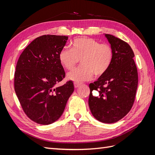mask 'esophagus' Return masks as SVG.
I'll use <instances>...</instances> for the list:
<instances>
[{"instance_id":"1","label":"esophagus","mask_w":155,"mask_h":155,"mask_svg":"<svg viewBox=\"0 0 155 155\" xmlns=\"http://www.w3.org/2000/svg\"><path fill=\"white\" fill-rule=\"evenodd\" d=\"M80 85H81L80 83H74V87L76 88H78Z\"/></svg>"}]
</instances>
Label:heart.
I'll return each mask as SVG.
<instances>
[{"label": "heart", "mask_w": 155, "mask_h": 155, "mask_svg": "<svg viewBox=\"0 0 155 155\" xmlns=\"http://www.w3.org/2000/svg\"><path fill=\"white\" fill-rule=\"evenodd\" d=\"M113 56L110 45L83 37L73 42L72 49L66 47L61 50L59 59L67 70H72L81 60V66L67 74L69 80L81 83L91 80L94 74L96 77L104 75L110 67Z\"/></svg>", "instance_id": "obj_1"}]
</instances>
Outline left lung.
Instances as JSON below:
<instances>
[{
  "label": "left lung",
  "instance_id": "left-lung-1",
  "mask_svg": "<svg viewBox=\"0 0 155 155\" xmlns=\"http://www.w3.org/2000/svg\"><path fill=\"white\" fill-rule=\"evenodd\" d=\"M104 35L113 50V59L107 72L89 85L88 105L97 120L113 124L122 119L133 107L138 87V72L130 46L113 35ZM93 90H100V97L91 95Z\"/></svg>",
  "mask_w": 155,
  "mask_h": 155
}]
</instances>
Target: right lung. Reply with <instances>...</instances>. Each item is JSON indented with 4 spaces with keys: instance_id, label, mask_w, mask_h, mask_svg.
Here are the masks:
<instances>
[{
    "instance_id": "1",
    "label": "right lung",
    "mask_w": 155,
    "mask_h": 155,
    "mask_svg": "<svg viewBox=\"0 0 155 155\" xmlns=\"http://www.w3.org/2000/svg\"><path fill=\"white\" fill-rule=\"evenodd\" d=\"M68 38L54 35L37 37L18 58L15 91L25 114L37 124L46 125L57 121L74 91L71 81L55 87L65 77L59 54Z\"/></svg>"
}]
</instances>
